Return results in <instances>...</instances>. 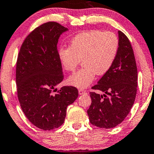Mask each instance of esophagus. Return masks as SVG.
<instances>
[{
  "instance_id": "obj_1",
  "label": "esophagus",
  "mask_w": 154,
  "mask_h": 154,
  "mask_svg": "<svg viewBox=\"0 0 154 154\" xmlns=\"http://www.w3.org/2000/svg\"><path fill=\"white\" fill-rule=\"evenodd\" d=\"M79 94H80V95H82V94H86V91L84 90V89L80 88V89H79Z\"/></svg>"
}]
</instances>
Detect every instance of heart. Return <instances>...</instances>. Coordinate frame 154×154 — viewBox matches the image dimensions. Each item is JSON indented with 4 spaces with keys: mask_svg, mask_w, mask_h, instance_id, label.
<instances>
[{
    "mask_svg": "<svg viewBox=\"0 0 154 154\" xmlns=\"http://www.w3.org/2000/svg\"><path fill=\"white\" fill-rule=\"evenodd\" d=\"M119 46V38L112 32L94 30L73 37L69 47L58 51L60 63L67 71H75L82 59V68L68 78V83L86 88L96 74L102 75L107 73L116 58Z\"/></svg>",
    "mask_w": 154,
    "mask_h": 154,
    "instance_id": "obj_1",
    "label": "heart"
}]
</instances>
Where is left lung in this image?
<instances>
[{
    "instance_id": "left-lung-1",
    "label": "left lung",
    "mask_w": 154,
    "mask_h": 154,
    "mask_svg": "<svg viewBox=\"0 0 154 154\" xmlns=\"http://www.w3.org/2000/svg\"><path fill=\"white\" fill-rule=\"evenodd\" d=\"M119 46L113 66L92 87L104 94L90 92L87 113L91 124L102 128L116 127L126 119L137 91L138 73L134 51L128 38L119 31Z\"/></svg>"
}]
</instances>
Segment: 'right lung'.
I'll return each instance as SVG.
<instances>
[{
	"label": "right lung",
	"mask_w": 154,
	"mask_h": 154,
	"mask_svg": "<svg viewBox=\"0 0 154 154\" xmlns=\"http://www.w3.org/2000/svg\"><path fill=\"white\" fill-rule=\"evenodd\" d=\"M67 31L56 22L41 25L24 40L17 59L16 80L20 107L32 124L44 131L61 126L68 106L79 96L73 86H63L52 94L63 79L57 44L60 35Z\"/></svg>",
	"instance_id": "1"
}]
</instances>
